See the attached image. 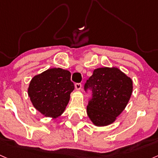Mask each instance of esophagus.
I'll list each match as a JSON object with an SVG mask.
<instances>
[{"label":"esophagus","instance_id":"esophagus-1","mask_svg":"<svg viewBox=\"0 0 158 158\" xmlns=\"http://www.w3.org/2000/svg\"><path fill=\"white\" fill-rule=\"evenodd\" d=\"M75 88L77 91H79V90L82 88V84L81 83H76L75 84Z\"/></svg>","mask_w":158,"mask_h":158}]
</instances>
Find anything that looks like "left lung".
Wrapping results in <instances>:
<instances>
[{
  "instance_id": "1",
  "label": "left lung",
  "mask_w": 158,
  "mask_h": 158,
  "mask_svg": "<svg viewBox=\"0 0 158 158\" xmlns=\"http://www.w3.org/2000/svg\"><path fill=\"white\" fill-rule=\"evenodd\" d=\"M90 87L93 98L87 114L94 125L104 127L115 122L127 106L133 92V80L118 67H100L93 71L85 89Z\"/></svg>"
}]
</instances>
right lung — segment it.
Returning <instances> with one entry per match:
<instances>
[{
	"mask_svg": "<svg viewBox=\"0 0 158 158\" xmlns=\"http://www.w3.org/2000/svg\"><path fill=\"white\" fill-rule=\"evenodd\" d=\"M70 71L50 68L31 79L27 94L34 108L45 117L56 119L64 112L74 85Z\"/></svg>",
	"mask_w": 158,
	"mask_h": 158,
	"instance_id": "obj_1",
	"label": "right lung"
}]
</instances>
